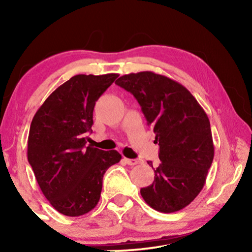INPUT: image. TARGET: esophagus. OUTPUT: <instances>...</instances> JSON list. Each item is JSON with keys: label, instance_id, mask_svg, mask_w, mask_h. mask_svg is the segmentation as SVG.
<instances>
[{"label": "esophagus", "instance_id": "34e87169", "mask_svg": "<svg viewBox=\"0 0 252 252\" xmlns=\"http://www.w3.org/2000/svg\"><path fill=\"white\" fill-rule=\"evenodd\" d=\"M124 160H125V163L126 164H128V165H136V164H139V160L137 159H129V158H124Z\"/></svg>", "mask_w": 252, "mask_h": 252}]
</instances>
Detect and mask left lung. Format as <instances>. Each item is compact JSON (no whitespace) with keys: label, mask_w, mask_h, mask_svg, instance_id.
<instances>
[{"label":"left lung","mask_w":252,"mask_h":252,"mask_svg":"<svg viewBox=\"0 0 252 252\" xmlns=\"http://www.w3.org/2000/svg\"><path fill=\"white\" fill-rule=\"evenodd\" d=\"M116 84L132 93L159 146L155 180L141 188L144 202L159 212L186 208L204 187L215 147L210 120L191 93L179 82L151 71L129 73Z\"/></svg>","instance_id":"obj_1"}]
</instances>
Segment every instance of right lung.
<instances>
[{"instance_id": "right-lung-1", "label": "right lung", "mask_w": 252, "mask_h": 252, "mask_svg": "<svg viewBox=\"0 0 252 252\" xmlns=\"http://www.w3.org/2000/svg\"><path fill=\"white\" fill-rule=\"evenodd\" d=\"M117 73L78 74L51 93L33 117L27 159L53 208L79 217L97 205L103 175L122 159L117 150L87 146L95 102Z\"/></svg>"}]
</instances>
